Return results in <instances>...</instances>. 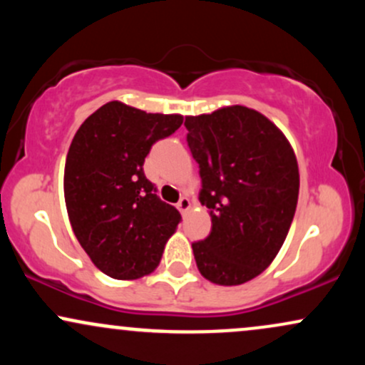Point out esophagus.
<instances>
[{"label":"esophagus","instance_id":"obj_1","mask_svg":"<svg viewBox=\"0 0 365 365\" xmlns=\"http://www.w3.org/2000/svg\"><path fill=\"white\" fill-rule=\"evenodd\" d=\"M177 207L182 215H185L188 209H190V200H188V197H180V200L177 202Z\"/></svg>","mask_w":365,"mask_h":365}]
</instances>
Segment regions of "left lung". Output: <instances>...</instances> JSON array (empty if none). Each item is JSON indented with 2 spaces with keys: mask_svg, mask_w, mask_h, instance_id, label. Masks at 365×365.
Here are the masks:
<instances>
[{
  "mask_svg": "<svg viewBox=\"0 0 365 365\" xmlns=\"http://www.w3.org/2000/svg\"><path fill=\"white\" fill-rule=\"evenodd\" d=\"M185 127L212 221L192 244L197 267L216 284H242L273 262L288 235L300 185L295 153L273 121L245 106L187 116Z\"/></svg>",
  "mask_w": 365,
  "mask_h": 365,
  "instance_id": "8db88e82",
  "label": "left lung"
}]
</instances>
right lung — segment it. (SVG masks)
<instances>
[{
    "label": "right lung",
    "mask_w": 365,
    "mask_h": 365,
    "mask_svg": "<svg viewBox=\"0 0 365 365\" xmlns=\"http://www.w3.org/2000/svg\"><path fill=\"white\" fill-rule=\"evenodd\" d=\"M180 115L111 101L81 125L65 165V202L91 261L115 279L153 273L182 216L144 175L153 144L175 133Z\"/></svg>",
    "instance_id": "obj_1"
}]
</instances>
